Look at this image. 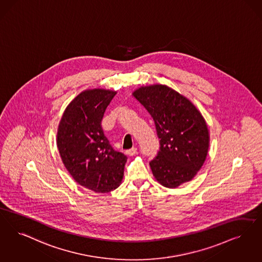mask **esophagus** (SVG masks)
I'll return each instance as SVG.
<instances>
[{
	"instance_id": "obj_1",
	"label": "esophagus",
	"mask_w": 262,
	"mask_h": 262,
	"mask_svg": "<svg viewBox=\"0 0 262 262\" xmlns=\"http://www.w3.org/2000/svg\"><path fill=\"white\" fill-rule=\"evenodd\" d=\"M136 148H132V149L126 151V155H127V156H134V155H136Z\"/></svg>"
}]
</instances>
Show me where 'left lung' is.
I'll return each instance as SVG.
<instances>
[{"label": "left lung", "instance_id": "1", "mask_svg": "<svg viewBox=\"0 0 262 262\" xmlns=\"http://www.w3.org/2000/svg\"><path fill=\"white\" fill-rule=\"evenodd\" d=\"M132 94L153 118L160 138L150 162L155 179L167 188L192 180L209 152V128L199 109L167 84L141 85Z\"/></svg>", "mask_w": 262, "mask_h": 262}]
</instances>
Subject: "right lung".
I'll use <instances>...</instances> for the list:
<instances>
[{
  "label": "right lung",
  "instance_id": "obj_1",
  "mask_svg": "<svg viewBox=\"0 0 262 262\" xmlns=\"http://www.w3.org/2000/svg\"><path fill=\"white\" fill-rule=\"evenodd\" d=\"M117 92L85 90L66 107L59 122L56 145L74 180L95 193H108L123 180L126 157L105 137L101 121Z\"/></svg>",
  "mask_w": 262,
  "mask_h": 262
}]
</instances>
